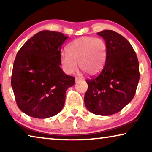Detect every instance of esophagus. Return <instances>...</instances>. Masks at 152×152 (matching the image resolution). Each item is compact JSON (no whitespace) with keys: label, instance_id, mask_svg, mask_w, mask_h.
I'll return each instance as SVG.
<instances>
[{"label":"esophagus","instance_id":"obj_1","mask_svg":"<svg viewBox=\"0 0 152 152\" xmlns=\"http://www.w3.org/2000/svg\"><path fill=\"white\" fill-rule=\"evenodd\" d=\"M81 80V78L80 77H76V79H75V81H76V82H78L79 80Z\"/></svg>","mask_w":152,"mask_h":152}]
</instances>
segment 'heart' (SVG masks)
I'll use <instances>...</instances> for the list:
<instances>
[{
    "label": "heart",
    "instance_id": "obj_1",
    "mask_svg": "<svg viewBox=\"0 0 152 152\" xmlns=\"http://www.w3.org/2000/svg\"><path fill=\"white\" fill-rule=\"evenodd\" d=\"M107 57V45L102 39L80 37L70 42L67 53L60 54V63L66 74H72L81 69L90 75L99 73L104 66Z\"/></svg>",
    "mask_w": 152,
    "mask_h": 152
}]
</instances>
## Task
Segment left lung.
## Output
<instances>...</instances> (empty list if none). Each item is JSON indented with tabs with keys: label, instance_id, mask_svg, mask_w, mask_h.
I'll use <instances>...</instances> for the list:
<instances>
[{
	"label": "left lung",
	"instance_id": "1",
	"mask_svg": "<svg viewBox=\"0 0 152 152\" xmlns=\"http://www.w3.org/2000/svg\"><path fill=\"white\" fill-rule=\"evenodd\" d=\"M97 34L104 39L107 57L99 75L86 80L84 104L95 115H110L134 98L140 78L139 63L132 45L122 35L110 30Z\"/></svg>",
	"mask_w": 152,
	"mask_h": 152
}]
</instances>
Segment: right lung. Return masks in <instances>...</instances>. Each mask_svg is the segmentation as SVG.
<instances>
[{
	"mask_svg": "<svg viewBox=\"0 0 152 152\" xmlns=\"http://www.w3.org/2000/svg\"><path fill=\"white\" fill-rule=\"evenodd\" d=\"M68 37L43 30L20 48L14 62L11 84L18 107L27 115L47 118L63 109L66 92L75 78L60 68L62 45Z\"/></svg>",
	"mask_w": 152,
	"mask_h": 152,
	"instance_id": "right-lung-1",
	"label": "right lung"
}]
</instances>
